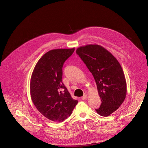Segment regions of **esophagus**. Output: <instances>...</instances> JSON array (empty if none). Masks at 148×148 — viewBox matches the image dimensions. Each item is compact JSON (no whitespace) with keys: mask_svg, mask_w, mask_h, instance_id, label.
Masks as SVG:
<instances>
[{"mask_svg":"<svg viewBox=\"0 0 148 148\" xmlns=\"http://www.w3.org/2000/svg\"><path fill=\"white\" fill-rule=\"evenodd\" d=\"M87 95H83L82 97V99H83V100H85V99H86L87 98Z\"/></svg>","mask_w":148,"mask_h":148,"instance_id":"esophagus-1","label":"esophagus"}]
</instances>
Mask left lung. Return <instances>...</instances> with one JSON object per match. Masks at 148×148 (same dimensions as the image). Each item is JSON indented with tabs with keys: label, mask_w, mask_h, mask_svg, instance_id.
Returning <instances> with one entry per match:
<instances>
[{
	"label": "left lung",
	"mask_w": 148,
	"mask_h": 148,
	"mask_svg": "<svg viewBox=\"0 0 148 148\" xmlns=\"http://www.w3.org/2000/svg\"><path fill=\"white\" fill-rule=\"evenodd\" d=\"M76 53L92 73L101 100L97 112L108 116L119 108L126 95V82L123 70L116 58L97 45L78 47Z\"/></svg>",
	"instance_id": "8db88e82"
}]
</instances>
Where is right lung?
Instances as JSON below:
<instances>
[{"mask_svg": "<svg viewBox=\"0 0 148 148\" xmlns=\"http://www.w3.org/2000/svg\"><path fill=\"white\" fill-rule=\"evenodd\" d=\"M74 50L73 48L47 52L37 62L31 77L33 103L42 115L54 122L68 118L78 103L62 82L63 64Z\"/></svg>", "mask_w": 148, "mask_h": 148, "instance_id": "right-lung-1", "label": "right lung"}]
</instances>
